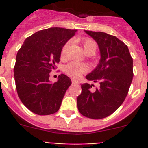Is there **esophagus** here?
Returning a JSON list of instances; mask_svg holds the SVG:
<instances>
[{"mask_svg": "<svg viewBox=\"0 0 148 148\" xmlns=\"http://www.w3.org/2000/svg\"><path fill=\"white\" fill-rule=\"evenodd\" d=\"M72 84H78L79 83V81H77V80H72Z\"/></svg>", "mask_w": 148, "mask_h": 148, "instance_id": "esophagus-1", "label": "esophagus"}]
</instances>
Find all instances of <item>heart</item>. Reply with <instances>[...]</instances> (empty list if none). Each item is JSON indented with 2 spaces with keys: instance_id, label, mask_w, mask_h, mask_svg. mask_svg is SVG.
<instances>
[{
  "instance_id": "1",
  "label": "heart",
  "mask_w": 148,
  "mask_h": 148,
  "mask_svg": "<svg viewBox=\"0 0 148 148\" xmlns=\"http://www.w3.org/2000/svg\"><path fill=\"white\" fill-rule=\"evenodd\" d=\"M81 43L83 45L85 53L88 55H91L96 52L97 50V44L92 39L89 38H84L81 39ZM70 42L67 41L64 45V46L61 48L60 51V56L61 58H65L67 55V50L69 47ZM88 71V65L82 63H77L75 61H71L69 64H67L64 67L65 73L69 75L71 77L74 78H77L81 76V74H84L85 72Z\"/></svg>"
}]
</instances>
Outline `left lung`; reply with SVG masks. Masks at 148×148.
<instances>
[{
  "instance_id": "8db88e82",
  "label": "left lung",
  "mask_w": 148,
  "mask_h": 148,
  "mask_svg": "<svg viewBox=\"0 0 148 148\" xmlns=\"http://www.w3.org/2000/svg\"><path fill=\"white\" fill-rule=\"evenodd\" d=\"M97 43L101 59L97 67L86 76L98 82L94 90L89 84L81 85L77 108L84 117L102 119L114 112L126 98L133 79V59L128 47L115 36L99 31H85Z\"/></svg>"
}]
</instances>
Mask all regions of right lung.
<instances>
[{
    "label": "right lung",
    "instance_id": "add662e5",
    "mask_svg": "<svg viewBox=\"0 0 148 148\" xmlns=\"http://www.w3.org/2000/svg\"><path fill=\"white\" fill-rule=\"evenodd\" d=\"M77 30L51 27L41 30L24 40L14 67L15 84L20 100L33 113L49 115L59 110L71 79L60 74L55 83L50 73L60 61V51Z\"/></svg>",
    "mask_w": 148,
    "mask_h": 148
}]
</instances>
